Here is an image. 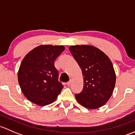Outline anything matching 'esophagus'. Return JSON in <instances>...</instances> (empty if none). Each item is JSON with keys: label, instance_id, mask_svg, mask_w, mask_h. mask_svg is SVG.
Returning <instances> with one entry per match:
<instances>
[{"label": "esophagus", "instance_id": "34e87169", "mask_svg": "<svg viewBox=\"0 0 135 135\" xmlns=\"http://www.w3.org/2000/svg\"><path fill=\"white\" fill-rule=\"evenodd\" d=\"M71 84H72V80H70V81H68V82H67V84H67V85H68V86H70V85H71Z\"/></svg>", "mask_w": 135, "mask_h": 135}]
</instances>
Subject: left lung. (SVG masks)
<instances>
[{
    "mask_svg": "<svg viewBox=\"0 0 135 135\" xmlns=\"http://www.w3.org/2000/svg\"><path fill=\"white\" fill-rule=\"evenodd\" d=\"M69 50L81 68L84 78V88L75 95L76 100L89 109L103 107L112 95L116 80L109 57L90 45L72 46Z\"/></svg>",
    "mask_w": 135,
    "mask_h": 135,
    "instance_id": "left-lung-1",
    "label": "left lung"
}]
</instances>
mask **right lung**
Instances as JSON below:
<instances>
[{
    "instance_id": "right-lung-1",
    "label": "right lung",
    "mask_w": 135,
    "mask_h": 135,
    "mask_svg": "<svg viewBox=\"0 0 135 135\" xmlns=\"http://www.w3.org/2000/svg\"><path fill=\"white\" fill-rule=\"evenodd\" d=\"M64 50L63 46L41 45L23 59L17 78L23 93L31 103L45 106L57 98L63 85L58 81L54 61Z\"/></svg>"
}]
</instances>
